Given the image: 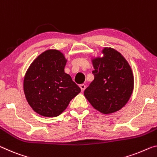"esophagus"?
<instances>
[{
    "mask_svg": "<svg viewBox=\"0 0 157 157\" xmlns=\"http://www.w3.org/2000/svg\"><path fill=\"white\" fill-rule=\"evenodd\" d=\"M80 88L81 89V92H83L86 89V85L85 84H81V85H80Z\"/></svg>",
    "mask_w": 157,
    "mask_h": 157,
    "instance_id": "esophagus-1",
    "label": "esophagus"
}]
</instances>
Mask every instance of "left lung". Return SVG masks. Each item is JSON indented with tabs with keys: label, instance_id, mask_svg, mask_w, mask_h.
<instances>
[{
	"label": "left lung",
	"instance_id": "left-lung-1",
	"mask_svg": "<svg viewBox=\"0 0 157 157\" xmlns=\"http://www.w3.org/2000/svg\"><path fill=\"white\" fill-rule=\"evenodd\" d=\"M102 57H92L94 80L84 95L96 110L109 114L126 105L133 91L134 77L125 57L114 48L105 47Z\"/></svg>",
	"mask_w": 157,
	"mask_h": 157
}]
</instances>
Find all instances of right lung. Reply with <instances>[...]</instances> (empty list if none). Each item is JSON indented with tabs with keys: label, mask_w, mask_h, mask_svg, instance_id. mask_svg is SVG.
Listing matches in <instances>:
<instances>
[{
	"label": "right lung",
	"mask_w": 157,
	"mask_h": 157,
	"mask_svg": "<svg viewBox=\"0 0 157 157\" xmlns=\"http://www.w3.org/2000/svg\"><path fill=\"white\" fill-rule=\"evenodd\" d=\"M67 59L61 51L47 50L40 54L26 71L24 93L37 114L45 117L61 114L81 88L64 72Z\"/></svg>",
	"instance_id": "right-lung-1"
}]
</instances>
